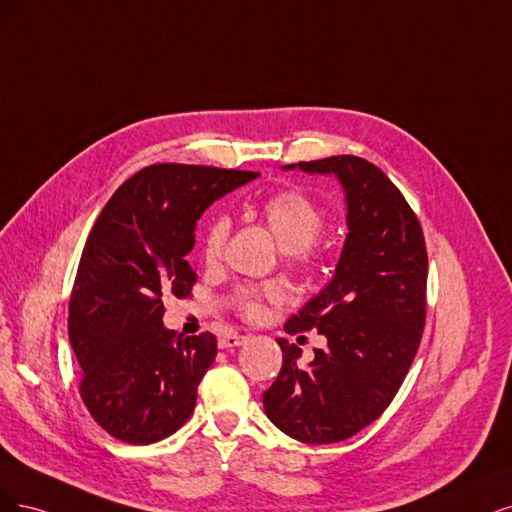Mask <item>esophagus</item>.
I'll return each mask as SVG.
<instances>
[{"label":"esophagus","mask_w":512,"mask_h":512,"mask_svg":"<svg viewBox=\"0 0 512 512\" xmlns=\"http://www.w3.org/2000/svg\"><path fill=\"white\" fill-rule=\"evenodd\" d=\"M246 340V336L238 334V332H227L223 336H219V346L221 349H234V346H240Z\"/></svg>","instance_id":"1"}]
</instances>
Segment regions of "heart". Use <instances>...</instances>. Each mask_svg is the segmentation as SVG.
Segmentation results:
<instances>
[{
    "label": "heart",
    "mask_w": 512,
    "mask_h": 512,
    "mask_svg": "<svg viewBox=\"0 0 512 512\" xmlns=\"http://www.w3.org/2000/svg\"><path fill=\"white\" fill-rule=\"evenodd\" d=\"M259 221L270 229L280 249L285 251L287 263L298 272H315L323 255L317 236L323 232L325 210L310 195L298 189H280L268 195L257 208ZM227 236V221L214 217L202 236V257L208 263H217ZM283 300L280 285L268 283L259 287H240L234 293V306L244 319L257 321L263 317L268 304Z\"/></svg>",
    "instance_id": "heart-1"
}]
</instances>
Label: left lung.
<instances>
[{
	"mask_svg": "<svg viewBox=\"0 0 512 512\" xmlns=\"http://www.w3.org/2000/svg\"><path fill=\"white\" fill-rule=\"evenodd\" d=\"M298 168L340 178L349 234L332 283L285 323L289 334L317 329L327 346L302 366L300 346L278 338L283 368L263 408L287 436L327 444L376 421L402 387L425 325L427 249L415 210L374 163L336 155Z\"/></svg>",
	"mask_w": 512,
	"mask_h": 512,
	"instance_id": "8db88e82",
	"label": "left lung"
}]
</instances>
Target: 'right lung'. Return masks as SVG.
Segmentation results:
<instances>
[{"label":"right lung","instance_id":"obj_1","mask_svg":"<svg viewBox=\"0 0 512 512\" xmlns=\"http://www.w3.org/2000/svg\"><path fill=\"white\" fill-rule=\"evenodd\" d=\"M259 172L155 163L114 191L82 249L70 295L80 398L110 436L151 444L183 427L217 357L210 332L163 327V298H189L195 221Z\"/></svg>","mask_w":512,"mask_h":512}]
</instances>
